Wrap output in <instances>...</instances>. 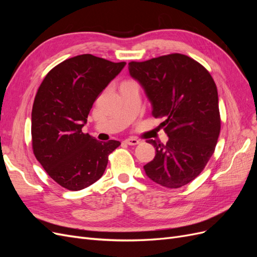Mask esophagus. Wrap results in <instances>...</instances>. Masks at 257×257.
<instances>
[{
	"label": "esophagus",
	"instance_id": "obj_1",
	"mask_svg": "<svg viewBox=\"0 0 257 257\" xmlns=\"http://www.w3.org/2000/svg\"><path fill=\"white\" fill-rule=\"evenodd\" d=\"M124 143L125 144H127V145H130V146H136V145H138L139 142L137 138H134V137H131V138H127V139H125V141H124Z\"/></svg>",
	"mask_w": 257,
	"mask_h": 257
}]
</instances>
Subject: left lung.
<instances>
[{
    "instance_id": "obj_1",
    "label": "left lung",
    "mask_w": 257,
    "mask_h": 257,
    "mask_svg": "<svg viewBox=\"0 0 257 257\" xmlns=\"http://www.w3.org/2000/svg\"><path fill=\"white\" fill-rule=\"evenodd\" d=\"M130 75L145 90L154 118L168 136L154 146L153 161L144 166L151 180L178 189L194 180L214 152L220 135L219 97L214 80L197 61L181 53L130 62Z\"/></svg>"
}]
</instances>
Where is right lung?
<instances>
[{
    "instance_id": "1",
    "label": "right lung",
    "mask_w": 257,
    "mask_h": 257,
    "mask_svg": "<svg viewBox=\"0 0 257 257\" xmlns=\"http://www.w3.org/2000/svg\"><path fill=\"white\" fill-rule=\"evenodd\" d=\"M125 64L80 54L54 66L37 90L31 118L33 152L50 178L69 191L96 182L108 155L121 145L98 142L81 128L100 92Z\"/></svg>"
}]
</instances>
